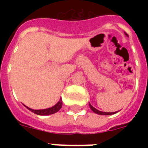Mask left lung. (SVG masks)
<instances>
[{
    "label": "left lung",
    "instance_id": "obj_1",
    "mask_svg": "<svg viewBox=\"0 0 148 148\" xmlns=\"http://www.w3.org/2000/svg\"><path fill=\"white\" fill-rule=\"evenodd\" d=\"M125 34V35L126 36H128V34L127 33H124ZM89 106H90V109L94 111L95 113H96V114H101V115H110V114H115V112H103V111H101V110H97L96 108H95L94 107H93L90 103H89ZM117 113V112H116Z\"/></svg>",
    "mask_w": 148,
    "mask_h": 148
}]
</instances>
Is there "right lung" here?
<instances>
[{
    "label": "right lung",
    "mask_w": 148,
    "mask_h": 148,
    "mask_svg": "<svg viewBox=\"0 0 148 148\" xmlns=\"http://www.w3.org/2000/svg\"><path fill=\"white\" fill-rule=\"evenodd\" d=\"M62 107V100L60 99V101H58V103L57 104L52 107V108H47V109H43V110H33L31 108H29L27 107H26L28 110H30L31 111L34 112L36 114L38 115H49L52 114H54V113L58 112V110H60V108Z\"/></svg>",
    "instance_id": "right-lung-1"
}]
</instances>
